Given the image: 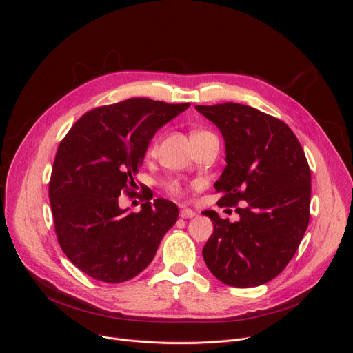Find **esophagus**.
Wrapping results in <instances>:
<instances>
[{
    "mask_svg": "<svg viewBox=\"0 0 353 353\" xmlns=\"http://www.w3.org/2000/svg\"><path fill=\"white\" fill-rule=\"evenodd\" d=\"M180 216H181L183 219H188V218L195 216V212H194L192 210H190V208H181V210H180Z\"/></svg>",
    "mask_w": 353,
    "mask_h": 353,
    "instance_id": "esophagus-1",
    "label": "esophagus"
}]
</instances>
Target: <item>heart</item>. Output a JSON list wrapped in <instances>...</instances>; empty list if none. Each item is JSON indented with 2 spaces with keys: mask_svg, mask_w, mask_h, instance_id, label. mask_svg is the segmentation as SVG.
<instances>
[{
  "mask_svg": "<svg viewBox=\"0 0 353 353\" xmlns=\"http://www.w3.org/2000/svg\"><path fill=\"white\" fill-rule=\"evenodd\" d=\"M201 132H207V131H195L192 135H195V134H201ZM157 148H158V141L155 139L152 143L149 145V148H148V154H149V155L155 154ZM165 188H166V191H168L170 195H180V194L183 192L181 183H180V181H177V180H169V181H166V183H165Z\"/></svg>",
  "mask_w": 353,
  "mask_h": 353,
  "instance_id": "1",
  "label": "heart"
}]
</instances>
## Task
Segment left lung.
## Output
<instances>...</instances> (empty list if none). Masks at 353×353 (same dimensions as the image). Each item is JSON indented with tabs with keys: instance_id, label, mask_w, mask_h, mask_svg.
<instances>
[{
	"instance_id": "left-lung-1",
	"label": "left lung",
	"mask_w": 353,
	"mask_h": 353,
	"mask_svg": "<svg viewBox=\"0 0 353 353\" xmlns=\"http://www.w3.org/2000/svg\"><path fill=\"white\" fill-rule=\"evenodd\" d=\"M195 109L222 132L226 168L214 184L219 207H236L230 223L204 211L214 233L203 248L210 271L234 288L263 285L279 275L310 219L312 173L299 139L279 119L239 103ZM241 202L245 205L237 208Z\"/></svg>"
}]
</instances>
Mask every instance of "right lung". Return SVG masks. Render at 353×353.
<instances>
[{
	"instance_id": "add662e5",
	"label": "right lung",
	"mask_w": 353,
	"mask_h": 353,
	"mask_svg": "<svg viewBox=\"0 0 353 353\" xmlns=\"http://www.w3.org/2000/svg\"><path fill=\"white\" fill-rule=\"evenodd\" d=\"M190 108L131 97L85 113L60 142L48 183L54 230L68 260L86 275L125 282L154 260L179 208L143 195L139 212L119 207L132 194L149 141Z\"/></svg>"
}]
</instances>
